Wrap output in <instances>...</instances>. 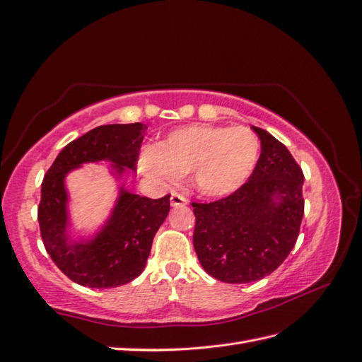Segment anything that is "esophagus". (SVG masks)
<instances>
[{
	"label": "esophagus",
	"instance_id": "34e87169",
	"mask_svg": "<svg viewBox=\"0 0 362 362\" xmlns=\"http://www.w3.org/2000/svg\"><path fill=\"white\" fill-rule=\"evenodd\" d=\"M187 204H188V200H187V197H185V196L177 194V192H174V194L171 196V205L173 206H183V205H187Z\"/></svg>",
	"mask_w": 362,
	"mask_h": 362
}]
</instances>
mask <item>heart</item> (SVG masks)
Segmentation results:
<instances>
[{
	"instance_id": "obj_1",
	"label": "heart",
	"mask_w": 362,
	"mask_h": 362,
	"mask_svg": "<svg viewBox=\"0 0 362 362\" xmlns=\"http://www.w3.org/2000/svg\"><path fill=\"white\" fill-rule=\"evenodd\" d=\"M259 153V139L248 128L192 124L174 129L158 146L141 149L137 165L143 175L163 187L192 173L202 194L226 196L248 180Z\"/></svg>"
}]
</instances>
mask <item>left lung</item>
I'll list each match as a JSON object with an SVG mask.
<instances>
[{
  "label": "left lung",
  "instance_id": "left-lung-1",
  "mask_svg": "<svg viewBox=\"0 0 362 362\" xmlns=\"http://www.w3.org/2000/svg\"><path fill=\"white\" fill-rule=\"evenodd\" d=\"M260 156L248 180L230 196L192 202L200 265L226 284L272 274L295 247L304 216V173L284 143L253 126Z\"/></svg>",
  "mask_w": 362,
  "mask_h": 362
}]
</instances>
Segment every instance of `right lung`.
I'll return each mask as SVG.
<instances>
[{
	"label": "right lung",
	"mask_w": 362,
	"mask_h": 362,
	"mask_svg": "<svg viewBox=\"0 0 362 362\" xmlns=\"http://www.w3.org/2000/svg\"><path fill=\"white\" fill-rule=\"evenodd\" d=\"M146 124H103L67 143L41 183L38 223L45 248L54 264L83 287L112 288L141 274L157 230L170 213V194L140 197L122 191L111 221L89 243H69L66 228V173L85 162L109 158L119 166L137 170Z\"/></svg>",
	"instance_id": "1"
}]
</instances>
